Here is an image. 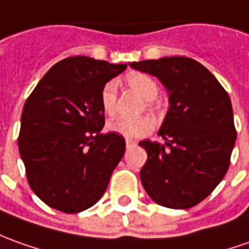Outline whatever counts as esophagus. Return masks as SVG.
<instances>
[{
	"label": "esophagus",
	"mask_w": 249,
	"mask_h": 249,
	"mask_svg": "<svg viewBox=\"0 0 249 249\" xmlns=\"http://www.w3.org/2000/svg\"><path fill=\"white\" fill-rule=\"evenodd\" d=\"M125 143H126V147H131L133 146V144H136V140H133V139H126Z\"/></svg>",
	"instance_id": "1"
}]
</instances>
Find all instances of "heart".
Masks as SVG:
<instances>
[{
    "instance_id": "b5f03b06",
    "label": "heart",
    "mask_w": 249,
    "mask_h": 249,
    "mask_svg": "<svg viewBox=\"0 0 249 249\" xmlns=\"http://www.w3.org/2000/svg\"><path fill=\"white\" fill-rule=\"evenodd\" d=\"M129 89L138 92L144 99V106L150 113H157L158 105L155 98L158 96V83L146 73H132L126 77ZM101 107L106 116H114L117 111L118 86L116 80H109L103 84L101 89ZM109 129L123 135L125 138H140L153 131V123L147 117L139 118H117L109 123Z\"/></svg>"
}]
</instances>
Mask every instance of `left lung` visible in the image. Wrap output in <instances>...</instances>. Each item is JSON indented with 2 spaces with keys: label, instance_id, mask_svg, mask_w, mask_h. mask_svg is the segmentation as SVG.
Instances as JSON below:
<instances>
[{
  "label": "left lung",
  "instance_id": "obj_1",
  "mask_svg": "<svg viewBox=\"0 0 249 249\" xmlns=\"http://www.w3.org/2000/svg\"><path fill=\"white\" fill-rule=\"evenodd\" d=\"M157 76L169 92L170 107L160 142L143 140L147 162L140 180L148 196L169 209H191L215 189L231 165L237 132L231 98L210 72L188 57L131 62Z\"/></svg>",
  "mask_w": 249,
  "mask_h": 249
}]
</instances>
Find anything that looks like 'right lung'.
<instances>
[{
    "label": "right lung",
    "instance_id": "add662e5",
    "mask_svg": "<svg viewBox=\"0 0 249 249\" xmlns=\"http://www.w3.org/2000/svg\"><path fill=\"white\" fill-rule=\"evenodd\" d=\"M84 55L50 68L24 103L18 151L34 194L67 214L94 206L125 153V139L102 135L103 84L125 71Z\"/></svg>",
    "mask_w": 249,
    "mask_h": 249
}]
</instances>
